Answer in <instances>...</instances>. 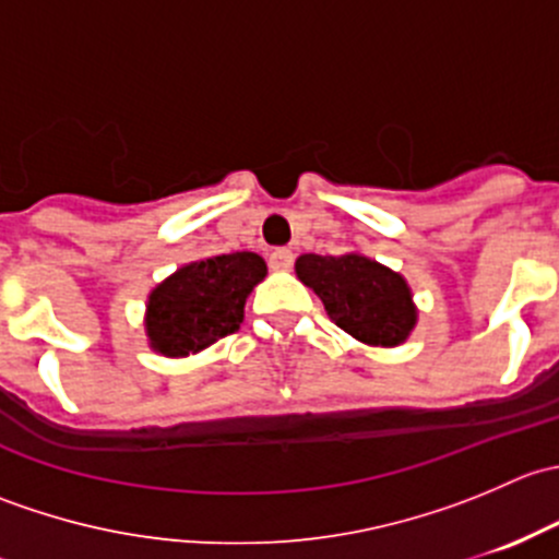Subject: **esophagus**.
Returning a JSON list of instances; mask_svg holds the SVG:
<instances>
[{
    "instance_id": "obj_1",
    "label": "esophagus",
    "mask_w": 559,
    "mask_h": 559,
    "mask_svg": "<svg viewBox=\"0 0 559 559\" xmlns=\"http://www.w3.org/2000/svg\"><path fill=\"white\" fill-rule=\"evenodd\" d=\"M292 264H295L292 248H273V251H270V267L273 270H289Z\"/></svg>"
}]
</instances>
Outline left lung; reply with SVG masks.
Listing matches in <instances>:
<instances>
[{
  "label": "left lung",
  "mask_w": 559,
  "mask_h": 559,
  "mask_svg": "<svg viewBox=\"0 0 559 559\" xmlns=\"http://www.w3.org/2000/svg\"><path fill=\"white\" fill-rule=\"evenodd\" d=\"M297 278L311 286L341 330L370 346H397L416 324V308L403 275L359 253L297 259Z\"/></svg>",
  "instance_id": "obj_1"
}]
</instances>
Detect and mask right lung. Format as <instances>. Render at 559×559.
<instances>
[{
	"mask_svg": "<svg viewBox=\"0 0 559 559\" xmlns=\"http://www.w3.org/2000/svg\"><path fill=\"white\" fill-rule=\"evenodd\" d=\"M264 275V259L251 251L180 267L148 297L151 346L167 357H186L238 332L246 297Z\"/></svg>",
	"mask_w": 559,
	"mask_h": 559,
	"instance_id": "right-lung-1",
	"label": "right lung"
}]
</instances>
